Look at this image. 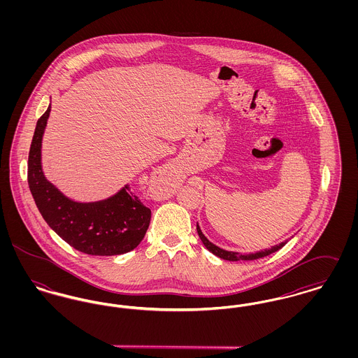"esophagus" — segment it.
<instances>
[{"label": "esophagus", "instance_id": "1", "mask_svg": "<svg viewBox=\"0 0 358 358\" xmlns=\"http://www.w3.org/2000/svg\"><path fill=\"white\" fill-rule=\"evenodd\" d=\"M164 173H165V174H166V176H169V171H168V169H166V171H164Z\"/></svg>", "mask_w": 358, "mask_h": 358}]
</instances>
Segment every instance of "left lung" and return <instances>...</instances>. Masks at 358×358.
I'll list each match as a JSON object with an SVG mask.
<instances>
[{"instance_id": "obj_1", "label": "left lung", "mask_w": 358, "mask_h": 358, "mask_svg": "<svg viewBox=\"0 0 358 358\" xmlns=\"http://www.w3.org/2000/svg\"><path fill=\"white\" fill-rule=\"evenodd\" d=\"M197 234H199V236L201 238V241H203V244L206 247L208 251H210L213 255L219 256V257H222L224 260H229V262L260 259V257H264V256H268L270 254H273V252H276L278 250H280V248L287 243V241H282V243H279V244H276V245H273V247L268 248V250H263V251H259V252H255V254H247V255L244 254V255H241V254H238V252L222 250L220 247L215 245L213 243H210L208 238H205L204 234L201 232V229H200V227H199V222H197Z\"/></svg>"}]
</instances>
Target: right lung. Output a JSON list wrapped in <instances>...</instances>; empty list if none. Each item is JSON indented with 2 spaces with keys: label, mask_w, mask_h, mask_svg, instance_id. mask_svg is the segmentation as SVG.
Wrapping results in <instances>:
<instances>
[{
  "label": "right lung",
  "mask_w": 358,
  "mask_h": 358,
  "mask_svg": "<svg viewBox=\"0 0 358 358\" xmlns=\"http://www.w3.org/2000/svg\"><path fill=\"white\" fill-rule=\"evenodd\" d=\"M50 113L51 104L37 120L28 157V184L43 219L71 247L88 255H122L134 250L145 238L152 210L141 203L130 185L106 200L78 203L45 178L41 141Z\"/></svg>",
  "instance_id": "add662e5"
}]
</instances>
